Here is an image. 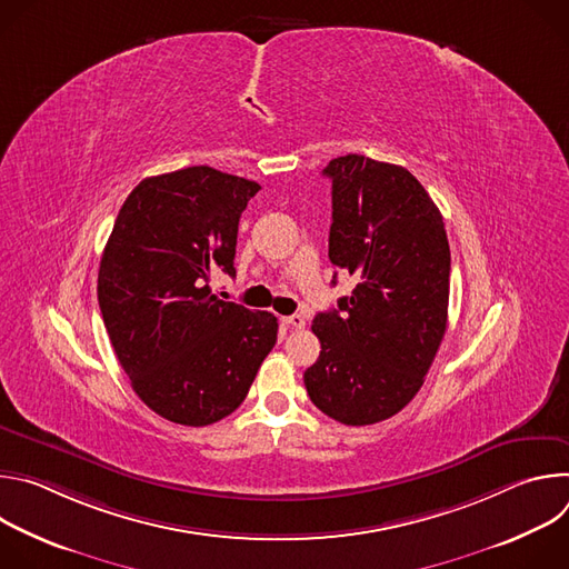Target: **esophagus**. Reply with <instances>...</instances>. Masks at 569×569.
Instances as JSON below:
<instances>
[{"label": "esophagus", "instance_id": "1", "mask_svg": "<svg viewBox=\"0 0 569 569\" xmlns=\"http://www.w3.org/2000/svg\"><path fill=\"white\" fill-rule=\"evenodd\" d=\"M281 321L290 329H303L306 327V319L301 315H288V317H281Z\"/></svg>", "mask_w": 569, "mask_h": 569}]
</instances>
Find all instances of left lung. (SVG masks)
<instances>
[{
	"instance_id": "obj_1",
	"label": "left lung",
	"mask_w": 569,
	"mask_h": 569,
	"mask_svg": "<svg viewBox=\"0 0 569 569\" xmlns=\"http://www.w3.org/2000/svg\"><path fill=\"white\" fill-rule=\"evenodd\" d=\"M323 176L333 182L329 259L360 283L338 310L315 315L321 351L303 382L327 417L371 426L417 396L441 347L448 236L441 211L408 169L345 154Z\"/></svg>"
}]
</instances>
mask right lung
<instances>
[{
  "mask_svg": "<svg viewBox=\"0 0 569 569\" xmlns=\"http://www.w3.org/2000/svg\"><path fill=\"white\" fill-rule=\"evenodd\" d=\"M261 187L189 167L141 180L126 198L99 268V306L134 393L161 419L202 428L246 400L277 345L272 312L211 295L236 274L238 220Z\"/></svg>",
  "mask_w": 569,
  "mask_h": 569,
  "instance_id": "right-lung-1",
  "label": "right lung"
}]
</instances>
